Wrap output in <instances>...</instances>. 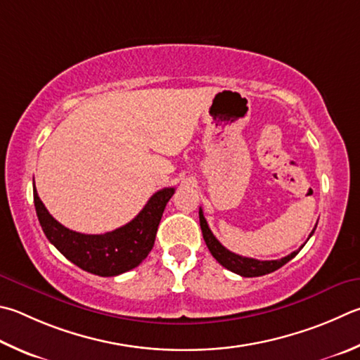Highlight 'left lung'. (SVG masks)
<instances>
[{
    "instance_id": "8db88e82",
    "label": "left lung",
    "mask_w": 360,
    "mask_h": 360,
    "mask_svg": "<svg viewBox=\"0 0 360 360\" xmlns=\"http://www.w3.org/2000/svg\"><path fill=\"white\" fill-rule=\"evenodd\" d=\"M200 226H201V231H202V238H205V243L209 248V252L212 253V257L217 259L221 266L226 267L228 271H231V272L238 274V276H243V277H259V276H266V274H271L274 271L280 269V267H282L283 264H286L290 259L296 257V255L300 252V248L305 245V244L300 245L299 250L290 253L288 257H285L282 259L259 261V259H255V258L240 257V255L233 253V252L228 250V248L221 245L217 240V238H215L212 234V231L209 230L207 221L205 219V215H202L201 207H200ZM315 230H316V226L313 228L310 236L313 233H315Z\"/></svg>"
}]
</instances>
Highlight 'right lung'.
<instances>
[{"instance_id":"1","label":"right lung","mask_w":360,"mask_h":360,"mask_svg":"<svg viewBox=\"0 0 360 360\" xmlns=\"http://www.w3.org/2000/svg\"><path fill=\"white\" fill-rule=\"evenodd\" d=\"M174 188L165 187L155 192L134 220L105 234H83L72 231L51 217L37 195L36 214L45 236L80 269L101 277H115L139 266L154 247L155 234L167 202Z\"/></svg>"}]
</instances>
